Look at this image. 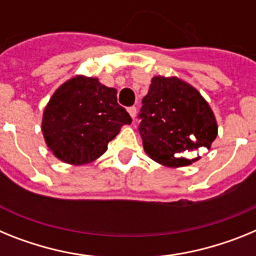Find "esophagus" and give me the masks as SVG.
<instances>
[{
  "instance_id": "obj_1",
  "label": "esophagus",
  "mask_w": 256,
  "mask_h": 256,
  "mask_svg": "<svg viewBox=\"0 0 256 256\" xmlns=\"http://www.w3.org/2000/svg\"><path fill=\"white\" fill-rule=\"evenodd\" d=\"M128 112H130V118H132L133 120H134V119H136V116H137V108H136L134 106H132V108H128Z\"/></svg>"
}]
</instances>
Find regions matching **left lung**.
Instances as JSON below:
<instances>
[{
	"label": "left lung",
	"instance_id": "left-lung-1",
	"mask_svg": "<svg viewBox=\"0 0 256 256\" xmlns=\"http://www.w3.org/2000/svg\"><path fill=\"white\" fill-rule=\"evenodd\" d=\"M140 118L144 152L168 168L198 162L200 156L188 158L187 152L202 148L210 150L218 134L216 115L208 101L178 76L151 79Z\"/></svg>",
	"mask_w": 256,
	"mask_h": 256
}]
</instances>
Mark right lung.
<instances>
[{
    "instance_id": "right-lung-1",
    "label": "right lung",
    "mask_w": 256,
    "mask_h": 256,
    "mask_svg": "<svg viewBox=\"0 0 256 256\" xmlns=\"http://www.w3.org/2000/svg\"><path fill=\"white\" fill-rule=\"evenodd\" d=\"M132 118L116 100V90L97 78L76 76L54 92L42 116V133L52 154L70 165H84L108 150Z\"/></svg>"
}]
</instances>
